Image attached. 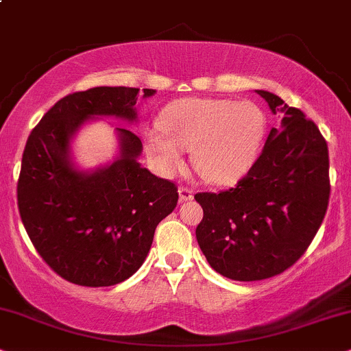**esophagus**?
I'll list each match as a JSON object with an SVG mask.
<instances>
[{
	"instance_id": "obj_1",
	"label": "esophagus",
	"mask_w": 351,
	"mask_h": 351,
	"mask_svg": "<svg viewBox=\"0 0 351 351\" xmlns=\"http://www.w3.org/2000/svg\"><path fill=\"white\" fill-rule=\"evenodd\" d=\"M178 193H180V201H191V199L194 197L193 189L184 188V186H181V188L178 189Z\"/></svg>"
}]
</instances>
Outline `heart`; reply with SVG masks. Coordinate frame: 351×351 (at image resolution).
I'll list each match as a JSON object with an SVG mask.
<instances>
[{"label":"heart","instance_id":"obj_1","mask_svg":"<svg viewBox=\"0 0 351 351\" xmlns=\"http://www.w3.org/2000/svg\"><path fill=\"white\" fill-rule=\"evenodd\" d=\"M160 126L145 132L149 162L162 176L176 175L191 150L193 165L214 184H232L254 165L267 121L252 101L183 99L163 110Z\"/></svg>","mask_w":351,"mask_h":351}]
</instances>
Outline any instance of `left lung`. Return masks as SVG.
I'll return each instance as SVG.
<instances>
[{
	"label": "left lung",
	"instance_id": "obj_1",
	"mask_svg": "<svg viewBox=\"0 0 351 351\" xmlns=\"http://www.w3.org/2000/svg\"><path fill=\"white\" fill-rule=\"evenodd\" d=\"M280 114L259 158L232 189L197 193L201 251L223 277L254 282L291 267L316 237L330 196L329 150L319 128L280 97L256 90Z\"/></svg>",
	"mask_w": 351,
	"mask_h": 351
}]
</instances>
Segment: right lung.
Segmentation results:
<instances>
[{"mask_svg": "<svg viewBox=\"0 0 351 351\" xmlns=\"http://www.w3.org/2000/svg\"><path fill=\"white\" fill-rule=\"evenodd\" d=\"M155 94L144 88V99ZM139 88L94 87L58 100L30 132L22 154L17 206L30 241L64 280L110 287L143 265L157 225L178 202V188L141 165L143 143L117 128L119 155L81 171L71 141L95 117L137 118Z\"/></svg>", "mask_w": 351, "mask_h": 351, "instance_id": "add662e5", "label": "right lung"}]
</instances>
